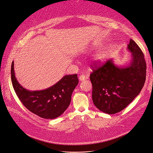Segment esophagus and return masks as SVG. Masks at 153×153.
<instances>
[{
	"label": "esophagus",
	"mask_w": 153,
	"mask_h": 153,
	"mask_svg": "<svg viewBox=\"0 0 153 153\" xmlns=\"http://www.w3.org/2000/svg\"><path fill=\"white\" fill-rule=\"evenodd\" d=\"M85 78V76L84 75H81L79 76V79L80 81H84Z\"/></svg>",
	"instance_id": "obj_1"
}]
</instances>
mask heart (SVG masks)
Masks as SVG:
<instances>
[{"mask_svg":"<svg viewBox=\"0 0 153 153\" xmlns=\"http://www.w3.org/2000/svg\"><path fill=\"white\" fill-rule=\"evenodd\" d=\"M107 53L106 52H102L98 53L96 56L95 59H96V61H97L98 62L102 63L107 59Z\"/></svg>","mask_w":153,"mask_h":153,"instance_id":"obj_1","label":"heart"}]
</instances>
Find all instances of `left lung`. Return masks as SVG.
I'll return each mask as SVG.
<instances>
[{
  "label": "left lung",
  "instance_id": "left-lung-1",
  "mask_svg": "<svg viewBox=\"0 0 153 153\" xmlns=\"http://www.w3.org/2000/svg\"><path fill=\"white\" fill-rule=\"evenodd\" d=\"M127 48L132 59L126 67L116 66L111 59L101 66L98 62L91 65L94 104L109 114L117 113L128 105L139 94L145 82L146 65L142 50L132 39Z\"/></svg>",
  "mask_w": 153,
  "mask_h": 153
}]
</instances>
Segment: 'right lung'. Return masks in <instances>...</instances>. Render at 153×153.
I'll return each mask as SVG.
<instances>
[{
    "label": "right lung",
    "instance_id": "1",
    "mask_svg": "<svg viewBox=\"0 0 153 153\" xmlns=\"http://www.w3.org/2000/svg\"><path fill=\"white\" fill-rule=\"evenodd\" d=\"M11 81L16 94L23 105L30 112L45 119H55L62 114L69 107L74 90L78 84L76 74L65 75L47 89L29 91L17 81L12 62Z\"/></svg>",
    "mask_w": 153,
    "mask_h": 153
}]
</instances>
